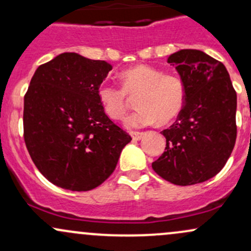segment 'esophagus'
I'll list each match as a JSON object with an SVG mask.
<instances>
[{
  "label": "esophagus",
  "mask_w": 251,
  "mask_h": 251,
  "mask_svg": "<svg viewBox=\"0 0 251 251\" xmlns=\"http://www.w3.org/2000/svg\"><path fill=\"white\" fill-rule=\"evenodd\" d=\"M144 137L143 132H133L132 133V139L133 140H140Z\"/></svg>",
  "instance_id": "1"
}]
</instances>
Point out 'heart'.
<instances>
[{"instance_id":"obj_1","label":"heart","mask_w":251,"mask_h":251,"mask_svg":"<svg viewBox=\"0 0 251 251\" xmlns=\"http://www.w3.org/2000/svg\"><path fill=\"white\" fill-rule=\"evenodd\" d=\"M123 88L102 83L98 98L103 111L111 119H123L127 109V94H138L135 103L139 108L128 116L125 126L142 128L157 120L168 124L177 118L186 99L185 83L178 75L164 74L149 65H137L120 73Z\"/></svg>"}]
</instances>
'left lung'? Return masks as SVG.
I'll use <instances>...</instances> for the list:
<instances>
[{
    "instance_id": "1",
    "label": "left lung",
    "mask_w": 251,
    "mask_h": 251,
    "mask_svg": "<svg viewBox=\"0 0 251 251\" xmlns=\"http://www.w3.org/2000/svg\"><path fill=\"white\" fill-rule=\"evenodd\" d=\"M168 63L185 83L186 99L162 131L166 148L152 169L176 185H194L217 175L234 150L237 96L226 66L204 51L178 50Z\"/></svg>"
}]
</instances>
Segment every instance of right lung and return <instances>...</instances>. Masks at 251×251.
<instances>
[{"label":"right lung","mask_w":251,"mask_h":251,"mask_svg":"<svg viewBox=\"0 0 251 251\" xmlns=\"http://www.w3.org/2000/svg\"><path fill=\"white\" fill-rule=\"evenodd\" d=\"M112 65L62 53L39 66L25 96V143L54 185L88 191L116 169L132 138L106 116L98 88Z\"/></svg>","instance_id":"obj_1"}]
</instances>
